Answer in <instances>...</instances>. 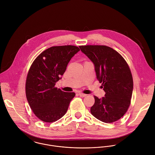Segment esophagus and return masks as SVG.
Segmentation results:
<instances>
[{
    "instance_id": "34e87169",
    "label": "esophagus",
    "mask_w": 155,
    "mask_h": 155,
    "mask_svg": "<svg viewBox=\"0 0 155 155\" xmlns=\"http://www.w3.org/2000/svg\"><path fill=\"white\" fill-rule=\"evenodd\" d=\"M78 94H79V96H81V97H85L86 96H87V94L82 93H78Z\"/></svg>"
}]
</instances>
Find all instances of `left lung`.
Returning <instances> with one entry per match:
<instances>
[{
  "label": "left lung",
  "instance_id": "left-lung-1",
  "mask_svg": "<svg viewBox=\"0 0 155 155\" xmlns=\"http://www.w3.org/2000/svg\"><path fill=\"white\" fill-rule=\"evenodd\" d=\"M93 63L96 78L105 91L102 99L94 97L91 113L104 123L120 119L127 111L133 91V79L124 58L114 49L105 45L79 47Z\"/></svg>",
  "mask_w": 155,
  "mask_h": 155
}]
</instances>
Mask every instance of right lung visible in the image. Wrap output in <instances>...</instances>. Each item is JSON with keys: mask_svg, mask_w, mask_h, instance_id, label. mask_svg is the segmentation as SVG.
<instances>
[{"mask_svg": "<svg viewBox=\"0 0 155 155\" xmlns=\"http://www.w3.org/2000/svg\"><path fill=\"white\" fill-rule=\"evenodd\" d=\"M79 51L74 45L51 47L33 62L27 76L26 94L33 113L42 121L51 123L66 114L75 93L63 92L55 84Z\"/></svg>", "mask_w": 155, "mask_h": 155, "instance_id": "add662e5", "label": "right lung"}]
</instances>
